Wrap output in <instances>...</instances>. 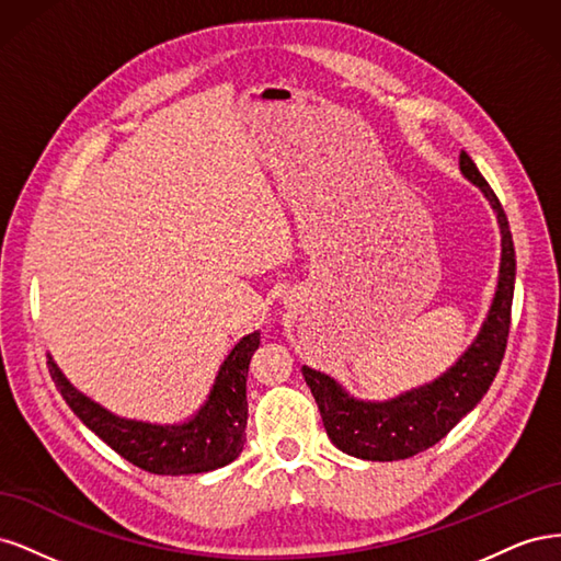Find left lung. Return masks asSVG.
I'll list each match as a JSON object with an SVG mask.
<instances>
[{"label": "left lung", "instance_id": "1", "mask_svg": "<svg viewBox=\"0 0 561 561\" xmlns=\"http://www.w3.org/2000/svg\"><path fill=\"white\" fill-rule=\"evenodd\" d=\"M461 173L474 182L499 215L503 254L499 290L482 332L447 375L388 402H363L344 393L342 386L311 367H301L311 388L332 445L365 461H400L437 445L494 381L511 334L515 293V245L499 196L480 175L478 165L461 151Z\"/></svg>", "mask_w": 561, "mask_h": 561}]
</instances>
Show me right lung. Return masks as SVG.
<instances>
[{
  "mask_svg": "<svg viewBox=\"0 0 561 561\" xmlns=\"http://www.w3.org/2000/svg\"><path fill=\"white\" fill-rule=\"evenodd\" d=\"M257 348L260 332L243 336L219 367L206 404L194 419L175 426L118 419L81 396L50 358L48 371L65 402L87 423V428L128 463L154 474H196L222 468L243 451L248 423L245 381L250 358Z\"/></svg>",
  "mask_w": 561,
  "mask_h": 561,
  "instance_id": "add662e5",
  "label": "right lung"
}]
</instances>
